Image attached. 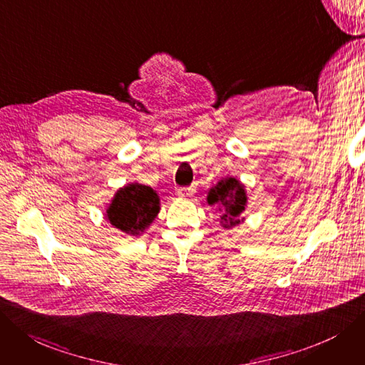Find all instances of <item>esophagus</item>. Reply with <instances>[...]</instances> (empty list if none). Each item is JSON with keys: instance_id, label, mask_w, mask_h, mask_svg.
I'll return each instance as SVG.
<instances>
[{"instance_id": "1", "label": "esophagus", "mask_w": 365, "mask_h": 365, "mask_svg": "<svg viewBox=\"0 0 365 365\" xmlns=\"http://www.w3.org/2000/svg\"><path fill=\"white\" fill-rule=\"evenodd\" d=\"M177 195H178V197L188 199V197H192L195 195V190H193V188H190V187H180L178 190H177Z\"/></svg>"}]
</instances>
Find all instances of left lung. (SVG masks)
<instances>
[{
    "label": "left lung",
    "mask_w": 365,
    "mask_h": 365,
    "mask_svg": "<svg viewBox=\"0 0 365 365\" xmlns=\"http://www.w3.org/2000/svg\"><path fill=\"white\" fill-rule=\"evenodd\" d=\"M207 202L210 207H215L220 214V225L225 229L238 226L245 218L244 211L247 208L245 185L233 177H227L218 181L210 188Z\"/></svg>",
    "instance_id": "obj_1"
}]
</instances>
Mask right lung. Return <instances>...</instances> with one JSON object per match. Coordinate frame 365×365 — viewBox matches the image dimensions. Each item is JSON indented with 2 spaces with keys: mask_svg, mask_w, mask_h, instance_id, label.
I'll list each match as a JSON object with an SVG mask.
<instances>
[{
  "mask_svg": "<svg viewBox=\"0 0 365 365\" xmlns=\"http://www.w3.org/2000/svg\"><path fill=\"white\" fill-rule=\"evenodd\" d=\"M160 212V197L154 188L130 182L116 190L105 212L106 220L130 237H140Z\"/></svg>",
  "mask_w": 365,
  "mask_h": 365,
  "instance_id": "obj_1",
  "label": "right lung"
}]
</instances>
